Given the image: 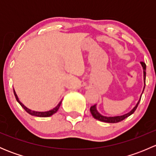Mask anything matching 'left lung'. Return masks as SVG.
<instances>
[{"instance_id":"8db88e82","label":"left lung","mask_w":156,"mask_h":156,"mask_svg":"<svg viewBox=\"0 0 156 156\" xmlns=\"http://www.w3.org/2000/svg\"><path fill=\"white\" fill-rule=\"evenodd\" d=\"M141 65H142L143 68H144V81H146V64L144 63V62H141ZM144 88H145V86H144ZM140 101V100L138 101L137 104L136 105V106H135V107L133 108V109L130 112L127 113V114H125V115H120V116H115V117H106V116L101 115H100V113L97 112V108H96V105H94V106H91V107L90 108V112H91V114H92L93 117H94L95 119H97V120L100 121V122H107V123H117V122H122V121H123L124 119H125L126 118L128 117V116H130V115L133 114V113L135 112V110L136 109V108H137Z\"/></svg>"}]
</instances>
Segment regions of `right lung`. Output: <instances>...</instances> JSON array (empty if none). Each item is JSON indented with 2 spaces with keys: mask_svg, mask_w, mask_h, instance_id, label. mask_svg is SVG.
Returning a JSON list of instances; mask_svg holds the SVG:
<instances>
[{
  "mask_svg": "<svg viewBox=\"0 0 156 156\" xmlns=\"http://www.w3.org/2000/svg\"><path fill=\"white\" fill-rule=\"evenodd\" d=\"M13 92H14V95H15V97H16V99L17 102H18V103L20 104V106H21L22 107L24 108V109L26 110V111L27 112L29 113V114L31 115L37 116V117H49V116H51L52 115H53V114H54V113H56V112L58 111V109H59V106H60V105H61V103H62V101H60V102H59V104H58L57 106H56V107L53 108V109L50 110V111H48V112H34V111H31V110H30L29 108H28L27 107H26V106H25L24 105H23V103H22L21 102H20V100H19L18 97H17L16 94V92H15V90H13Z\"/></svg>",
  "mask_w": 156,
  "mask_h": 156,
  "instance_id": "1",
  "label": "right lung"
}]
</instances>
